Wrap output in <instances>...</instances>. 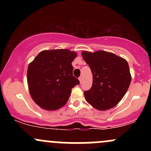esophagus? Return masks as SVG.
I'll return each instance as SVG.
<instances>
[{
    "label": "esophagus",
    "mask_w": 151,
    "mask_h": 151,
    "mask_svg": "<svg viewBox=\"0 0 151 151\" xmlns=\"http://www.w3.org/2000/svg\"><path fill=\"white\" fill-rule=\"evenodd\" d=\"M79 81H80V83H81V81H82V77H79Z\"/></svg>",
    "instance_id": "obj_1"
}]
</instances>
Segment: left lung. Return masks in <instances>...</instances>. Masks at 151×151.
Instances as JSON below:
<instances>
[{
  "label": "left lung",
  "instance_id": "obj_1",
  "mask_svg": "<svg viewBox=\"0 0 151 151\" xmlns=\"http://www.w3.org/2000/svg\"><path fill=\"white\" fill-rule=\"evenodd\" d=\"M92 72V86L84 91L86 101L93 108L105 111L116 106L129 89L131 81L125 59L109 52H81Z\"/></svg>",
  "mask_w": 151,
  "mask_h": 151
}]
</instances>
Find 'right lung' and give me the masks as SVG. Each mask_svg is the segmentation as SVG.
<instances>
[{"mask_svg":"<svg viewBox=\"0 0 151 151\" xmlns=\"http://www.w3.org/2000/svg\"><path fill=\"white\" fill-rule=\"evenodd\" d=\"M76 52L67 49L43 50L28 65L27 85L33 101L48 111L60 109L70 98L72 89L79 84L72 75Z\"/></svg>","mask_w":151,"mask_h":151,"instance_id":"1","label":"right lung"}]
</instances>
